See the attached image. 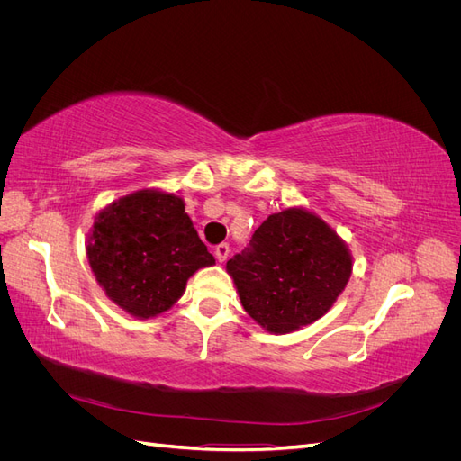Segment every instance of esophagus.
I'll use <instances>...</instances> for the list:
<instances>
[{"label":"esophagus","mask_w":461,"mask_h":461,"mask_svg":"<svg viewBox=\"0 0 461 461\" xmlns=\"http://www.w3.org/2000/svg\"><path fill=\"white\" fill-rule=\"evenodd\" d=\"M229 254H230V246L225 244V242L219 244V246L215 248V256H217L219 261H225V259L229 258Z\"/></svg>","instance_id":"obj_1"}]
</instances>
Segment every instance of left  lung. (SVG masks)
<instances>
[{
	"mask_svg": "<svg viewBox=\"0 0 461 461\" xmlns=\"http://www.w3.org/2000/svg\"><path fill=\"white\" fill-rule=\"evenodd\" d=\"M244 310L271 332H290L329 312L352 273L337 232L303 209L269 215L227 261Z\"/></svg>",
	"mask_w": 461,
	"mask_h": 461,
	"instance_id": "1",
	"label": "left lung"
}]
</instances>
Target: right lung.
<instances>
[{"instance_id":"add662e5","label":"right lung","mask_w":461,"mask_h":461,"mask_svg":"<svg viewBox=\"0 0 461 461\" xmlns=\"http://www.w3.org/2000/svg\"><path fill=\"white\" fill-rule=\"evenodd\" d=\"M86 249L105 294L136 317L169 310L183 296L188 278L215 263L185 213V202L156 190L131 194L105 207Z\"/></svg>"}]
</instances>
